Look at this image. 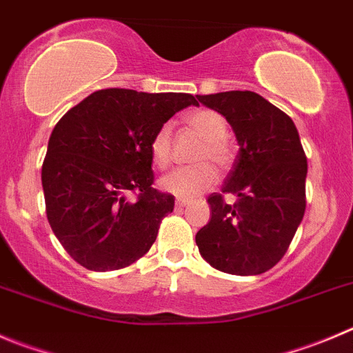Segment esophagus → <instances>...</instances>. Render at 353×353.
<instances>
[{"mask_svg": "<svg viewBox=\"0 0 353 353\" xmlns=\"http://www.w3.org/2000/svg\"><path fill=\"white\" fill-rule=\"evenodd\" d=\"M174 204H176V208H185V206H189L190 201L189 199H180V197H179V199L174 201Z\"/></svg>", "mask_w": 353, "mask_h": 353, "instance_id": "1", "label": "esophagus"}]
</instances>
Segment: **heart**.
Returning a JSON list of instances; mask_svg holds the SVG:
<instances>
[{
	"mask_svg": "<svg viewBox=\"0 0 353 353\" xmlns=\"http://www.w3.org/2000/svg\"><path fill=\"white\" fill-rule=\"evenodd\" d=\"M187 123L199 133L204 145L196 154L197 164L183 166L171 171L159 180V187L168 194L176 197H194L204 190L211 189L216 182L214 166L227 168L232 161V152L225 139L229 135V126L223 117L214 110L201 109L187 116ZM150 156L157 168H168L171 163V126L163 124L150 140Z\"/></svg>",
	"mask_w": 353,
	"mask_h": 353,
	"instance_id": "1",
	"label": "heart"
}]
</instances>
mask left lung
<instances>
[{
    "label": "left lung",
    "mask_w": 353,
    "mask_h": 353,
    "mask_svg": "<svg viewBox=\"0 0 353 353\" xmlns=\"http://www.w3.org/2000/svg\"><path fill=\"white\" fill-rule=\"evenodd\" d=\"M236 133L239 154L221 193L208 197L210 221L196 234L199 253L216 270L258 275L290 248L305 213L307 157L293 119L254 92L197 95Z\"/></svg>",
    "instance_id": "8db88e82"
}]
</instances>
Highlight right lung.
Here are the masks:
<instances>
[{"instance_id":"add662e5","label":"right lung","mask_w":353,"mask_h":353,"mask_svg":"<svg viewBox=\"0 0 353 353\" xmlns=\"http://www.w3.org/2000/svg\"><path fill=\"white\" fill-rule=\"evenodd\" d=\"M189 93L99 90L55 124L43 161L46 216L67 253L88 270L124 268L154 244L174 197L152 187L150 140ZM139 192L137 201L125 194Z\"/></svg>"}]
</instances>
